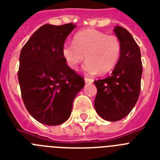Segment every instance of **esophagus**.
I'll use <instances>...</instances> for the list:
<instances>
[{"label": "esophagus", "instance_id": "esophagus-1", "mask_svg": "<svg viewBox=\"0 0 160 160\" xmlns=\"http://www.w3.org/2000/svg\"><path fill=\"white\" fill-rule=\"evenodd\" d=\"M84 81H85V83H89V84H91V83L93 82V79H91V78L84 77Z\"/></svg>", "mask_w": 160, "mask_h": 160}]
</instances>
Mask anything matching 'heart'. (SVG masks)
Instances as JSON below:
<instances>
[{
	"label": "heart",
	"instance_id": "heart-1",
	"mask_svg": "<svg viewBox=\"0 0 160 160\" xmlns=\"http://www.w3.org/2000/svg\"><path fill=\"white\" fill-rule=\"evenodd\" d=\"M73 43L66 42L62 47V56L67 66L77 70L85 56L84 70L91 75L112 71L122 54V43L117 36L93 28L78 32Z\"/></svg>",
	"mask_w": 160,
	"mask_h": 160
}]
</instances>
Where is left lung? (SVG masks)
Listing matches in <instances>:
<instances>
[{
    "instance_id": "1",
    "label": "left lung",
    "mask_w": 160,
    "mask_h": 160,
    "mask_svg": "<svg viewBox=\"0 0 160 160\" xmlns=\"http://www.w3.org/2000/svg\"><path fill=\"white\" fill-rule=\"evenodd\" d=\"M114 32L122 43L119 62L109 76L94 80L96 112L110 122L122 119L131 112L141 91L142 62L140 48L126 28L116 26Z\"/></svg>"
}]
</instances>
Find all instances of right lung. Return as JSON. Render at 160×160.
<instances>
[{
    "label": "right lung",
    "instance_id": "obj_1",
    "mask_svg": "<svg viewBox=\"0 0 160 160\" xmlns=\"http://www.w3.org/2000/svg\"><path fill=\"white\" fill-rule=\"evenodd\" d=\"M73 24H44L33 33L19 55L18 80L26 109L48 126L65 122L84 79L67 66L62 56L65 40Z\"/></svg>",
    "mask_w": 160,
    "mask_h": 160
}]
</instances>
